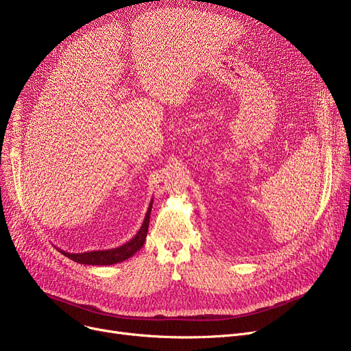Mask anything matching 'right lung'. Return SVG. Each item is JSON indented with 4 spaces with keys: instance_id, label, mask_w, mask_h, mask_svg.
Listing matches in <instances>:
<instances>
[{
    "instance_id": "1",
    "label": "right lung",
    "mask_w": 351,
    "mask_h": 351,
    "mask_svg": "<svg viewBox=\"0 0 351 351\" xmlns=\"http://www.w3.org/2000/svg\"><path fill=\"white\" fill-rule=\"evenodd\" d=\"M152 202L147 208V212L145 215L143 223L138 233L131 239V241L123 243L119 247L115 249H108V250H94V252H84V253H68L65 250L58 249L64 256L69 257L71 261L81 263V265H92V266H108V265H115L119 262H123L129 257H132L145 243L146 234H147V226H149V217L152 210Z\"/></svg>"
}]
</instances>
